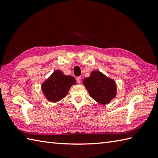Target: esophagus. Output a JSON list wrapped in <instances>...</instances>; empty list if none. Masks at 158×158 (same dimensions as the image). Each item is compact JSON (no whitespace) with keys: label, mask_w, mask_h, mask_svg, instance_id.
Returning a JSON list of instances; mask_svg holds the SVG:
<instances>
[{"label":"esophagus","mask_w":158,"mask_h":158,"mask_svg":"<svg viewBox=\"0 0 158 158\" xmlns=\"http://www.w3.org/2000/svg\"><path fill=\"white\" fill-rule=\"evenodd\" d=\"M81 77H77V78H76V80H77V83H80V81H81Z\"/></svg>","instance_id":"esophagus-1"}]
</instances>
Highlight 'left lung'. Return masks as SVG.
<instances>
[{"instance_id": "left-lung-1", "label": "left lung", "mask_w": 158, "mask_h": 158, "mask_svg": "<svg viewBox=\"0 0 158 158\" xmlns=\"http://www.w3.org/2000/svg\"><path fill=\"white\" fill-rule=\"evenodd\" d=\"M83 83L90 96L102 105L109 103L116 96L115 82L98 70L92 71Z\"/></svg>"}]
</instances>
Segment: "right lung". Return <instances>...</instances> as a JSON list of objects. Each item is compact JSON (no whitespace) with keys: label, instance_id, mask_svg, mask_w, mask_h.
<instances>
[{"label":"right lung","instance_id":"add662e5","mask_svg":"<svg viewBox=\"0 0 158 158\" xmlns=\"http://www.w3.org/2000/svg\"><path fill=\"white\" fill-rule=\"evenodd\" d=\"M75 81L73 77L65 75L60 70H56L43 83L41 88L46 98L56 102L64 98Z\"/></svg>","mask_w":158,"mask_h":158}]
</instances>
